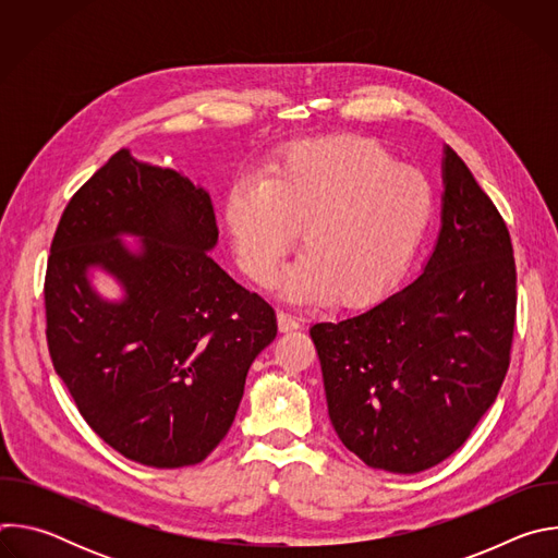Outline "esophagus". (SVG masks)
<instances>
[{"label":"esophagus","instance_id":"1","mask_svg":"<svg viewBox=\"0 0 558 558\" xmlns=\"http://www.w3.org/2000/svg\"><path fill=\"white\" fill-rule=\"evenodd\" d=\"M278 329L282 333H289V331H295L300 329V317L289 313V311H278Z\"/></svg>","mask_w":558,"mask_h":558}]
</instances>
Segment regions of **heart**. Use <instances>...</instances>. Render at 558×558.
<instances>
[{"label":"heart","mask_w":558,"mask_h":558,"mask_svg":"<svg viewBox=\"0 0 558 558\" xmlns=\"http://www.w3.org/2000/svg\"><path fill=\"white\" fill-rule=\"evenodd\" d=\"M428 179L395 161L373 138L293 143L267 181H241L225 220L243 271L267 282L302 227L304 256L282 278L291 298L360 304L413 260L433 218Z\"/></svg>","instance_id":"b5f03b06"}]
</instances>
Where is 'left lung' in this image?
I'll return each instance as SVG.
<instances>
[{
  "label": "left lung",
  "instance_id": "left-lung-1",
  "mask_svg": "<svg viewBox=\"0 0 558 558\" xmlns=\"http://www.w3.org/2000/svg\"><path fill=\"white\" fill-rule=\"evenodd\" d=\"M514 317L508 227L446 145L441 231L422 276L308 331L342 444L366 465L400 474L448 459L497 400Z\"/></svg>",
  "mask_w": 558,
  "mask_h": 558
}]
</instances>
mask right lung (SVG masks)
I'll return each mask as SVG.
<instances>
[{"instance_id": "add662e5", "label": "right lung", "mask_w": 558, "mask_h": 558, "mask_svg": "<svg viewBox=\"0 0 558 558\" xmlns=\"http://www.w3.org/2000/svg\"><path fill=\"white\" fill-rule=\"evenodd\" d=\"M119 232L142 235L130 253ZM214 205L181 172L119 149L65 205L44 284L57 375L88 426L154 468L203 461L227 435L256 355L278 333L276 311L209 256ZM124 287L104 301L87 269Z\"/></svg>"}]
</instances>
